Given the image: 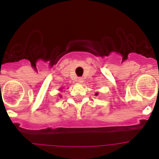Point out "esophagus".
<instances>
[{"label": "esophagus", "mask_w": 159, "mask_h": 159, "mask_svg": "<svg viewBox=\"0 0 159 159\" xmlns=\"http://www.w3.org/2000/svg\"><path fill=\"white\" fill-rule=\"evenodd\" d=\"M78 83H80V84H82V83L84 82V78H78Z\"/></svg>", "instance_id": "obj_1"}]
</instances>
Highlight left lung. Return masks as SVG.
<instances>
[{
  "label": "left lung",
  "instance_id": "obj_1",
  "mask_svg": "<svg viewBox=\"0 0 159 159\" xmlns=\"http://www.w3.org/2000/svg\"><path fill=\"white\" fill-rule=\"evenodd\" d=\"M98 94V93H95V96H97Z\"/></svg>",
  "mask_w": 159,
  "mask_h": 159
}]
</instances>
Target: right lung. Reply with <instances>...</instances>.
<instances>
[{
    "label": "right lung",
    "instance_id": "obj_1",
    "mask_svg": "<svg viewBox=\"0 0 159 159\" xmlns=\"http://www.w3.org/2000/svg\"><path fill=\"white\" fill-rule=\"evenodd\" d=\"M59 90H60V91H62V89H59ZM60 97L61 98V95H60Z\"/></svg>",
    "mask_w": 159,
    "mask_h": 159
}]
</instances>
